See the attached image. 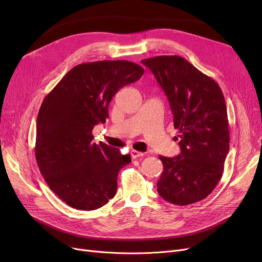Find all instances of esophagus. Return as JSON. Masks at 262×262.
Returning a JSON list of instances; mask_svg holds the SVG:
<instances>
[{
  "instance_id": "34e87169",
  "label": "esophagus",
  "mask_w": 262,
  "mask_h": 262,
  "mask_svg": "<svg viewBox=\"0 0 262 262\" xmlns=\"http://www.w3.org/2000/svg\"><path fill=\"white\" fill-rule=\"evenodd\" d=\"M143 155H144L143 153L138 152V150H135V149H133L132 152H130V156H132L133 159H136V158H138V157H142Z\"/></svg>"
}]
</instances>
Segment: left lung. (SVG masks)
Segmentation results:
<instances>
[{"mask_svg": "<svg viewBox=\"0 0 262 262\" xmlns=\"http://www.w3.org/2000/svg\"><path fill=\"white\" fill-rule=\"evenodd\" d=\"M166 93L173 114L181 154L159 156L163 171L159 195L174 205L207 198L220 182L229 150L224 95L214 79L180 56H156L141 61Z\"/></svg>", "mask_w": 262, "mask_h": 262, "instance_id": "1", "label": "left lung"}]
</instances>
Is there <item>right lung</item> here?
Returning <instances> with one entry per match:
<instances>
[{
    "label": "right lung",
    "mask_w": 262,
    "mask_h": 262,
    "mask_svg": "<svg viewBox=\"0 0 262 262\" xmlns=\"http://www.w3.org/2000/svg\"><path fill=\"white\" fill-rule=\"evenodd\" d=\"M144 73L126 60L86 62L71 69L46 96L37 118L35 155L50 189L72 208H101L117 193L119 171L130 155L103 142L92 129L108 118L113 96Z\"/></svg>",
    "instance_id": "add662e5"
}]
</instances>
